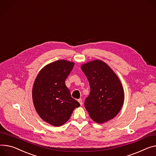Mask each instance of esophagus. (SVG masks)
<instances>
[{"mask_svg":"<svg viewBox=\"0 0 156 156\" xmlns=\"http://www.w3.org/2000/svg\"><path fill=\"white\" fill-rule=\"evenodd\" d=\"M78 102L80 103V105H82V99H78Z\"/></svg>","mask_w":156,"mask_h":156,"instance_id":"34e87169","label":"esophagus"}]
</instances>
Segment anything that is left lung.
<instances>
[{"instance_id":"obj_1","label":"left lung","mask_w":156,"mask_h":156,"mask_svg":"<svg viewBox=\"0 0 156 156\" xmlns=\"http://www.w3.org/2000/svg\"><path fill=\"white\" fill-rule=\"evenodd\" d=\"M81 69L90 88L84 102L90 118L95 122L104 123L115 117L124 101V89L117 76L101 60L82 64Z\"/></svg>"}]
</instances>
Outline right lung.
Wrapping results in <instances>:
<instances>
[{"mask_svg": "<svg viewBox=\"0 0 156 156\" xmlns=\"http://www.w3.org/2000/svg\"><path fill=\"white\" fill-rule=\"evenodd\" d=\"M74 63L58 60L43 67L37 76L32 88L35 110L45 122L55 127L69 119L80 104L71 97L65 80Z\"/></svg>", "mask_w": 156, "mask_h": 156, "instance_id": "obj_1", "label": "right lung"}]
</instances>
